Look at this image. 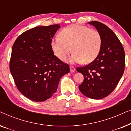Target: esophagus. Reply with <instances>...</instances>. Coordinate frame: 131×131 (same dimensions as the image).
Returning a JSON list of instances; mask_svg holds the SVG:
<instances>
[{
    "mask_svg": "<svg viewBox=\"0 0 131 131\" xmlns=\"http://www.w3.org/2000/svg\"><path fill=\"white\" fill-rule=\"evenodd\" d=\"M70 72L73 73V72H74L75 71V68L74 67H73V66H70Z\"/></svg>",
    "mask_w": 131,
    "mask_h": 131,
    "instance_id": "esophagus-1",
    "label": "esophagus"
}]
</instances>
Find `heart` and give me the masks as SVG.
Here are the masks:
<instances>
[{
	"label": "heart",
	"instance_id": "1",
	"mask_svg": "<svg viewBox=\"0 0 131 131\" xmlns=\"http://www.w3.org/2000/svg\"><path fill=\"white\" fill-rule=\"evenodd\" d=\"M101 46V36L98 31L78 24L63 28L60 37H54L51 42L52 51L58 58L63 60L73 50L71 62L78 63L92 62L99 54Z\"/></svg>",
	"mask_w": 131,
	"mask_h": 131
}]
</instances>
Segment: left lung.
<instances>
[{"label": "left lung", "instance_id": "obj_1", "mask_svg": "<svg viewBox=\"0 0 131 131\" xmlns=\"http://www.w3.org/2000/svg\"><path fill=\"white\" fill-rule=\"evenodd\" d=\"M89 24L101 35V49L94 61L76 70L84 76L83 83L79 86L80 92L98 100L108 96L119 83L125 70V51L119 39L106 25L96 21Z\"/></svg>", "mask_w": 131, "mask_h": 131}]
</instances>
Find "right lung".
Returning <instances> with one entry per match:
<instances>
[{
    "mask_svg": "<svg viewBox=\"0 0 131 131\" xmlns=\"http://www.w3.org/2000/svg\"><path fill=\"white\" fill-rule=\"evenodd\" d=\"M60 25L36 27L19 35L12 46L9 69L17 88L32 101L42 102L56 92L67 64L54 55L51 47Z\"/></svg>",
    "mask_w": 131,
    "mask_h": 131,
    "instance_id": "right-lung-1",
    "label": "right lung"
}]
</instances>
